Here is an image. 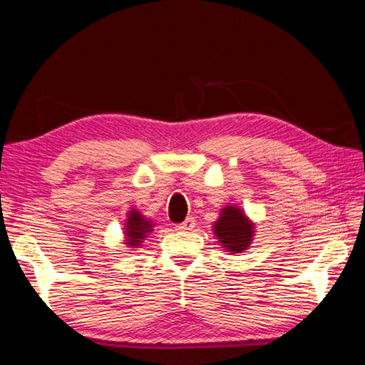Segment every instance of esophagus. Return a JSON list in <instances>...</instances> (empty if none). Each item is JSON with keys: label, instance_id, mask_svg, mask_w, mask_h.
Segmentation results:
<instances>
[{"label": "esophagus", "instance_id": "obj_1", "mask_svg": "<svg viewBox=\"0 0 365 365\" xmlns=\"http://www.w3.org/2000/svg\"><path fill=\"white\" fill-rule=\"evenodd\" d=\"M195 217H187L183 222L177 224V230H192L195 227Z\"/></svg>", "mask_w": 365, "mask_h": 365}]
</instances>
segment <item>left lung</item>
<instances>
[{"mask_svg": "<svg viewBox=\"0 0 365 365\" xmlns=\"http://www.w3.org/2000/svg\"><path fill=\"white\" fill-rule=\"evenodd\" d=\"M214 232L229 252L239 253L250 244L253 227L244 212L230 206L222 210L221 219L214 225Z\"/></svg>", "mask_w": 365, "mask_h": 365, "instance_id": "obj_1", "label": "left lung"}]
</instances>
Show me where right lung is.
Instances as JSON below:
<instances>
[{
	"label": "right lung",
	"instance_id": "add662e5",
	"mask_svg": "<svg viewBox=\"0 0 365 365\" xmlns=\"http://www.w3.org/2000/svg\"><path fill=\"white\" fill-rule=\"evenodd\" d=\"M151 227H153L151 222L144 221V219L141 217V214L138 211H133L130 214L128 221H126V229H128V234H126V237H128V244L140 245L141 239H144L148 232H151Z\"/></svg>",
	"mask_w": 365,
	"mask_h": 365
}]
</instances>
